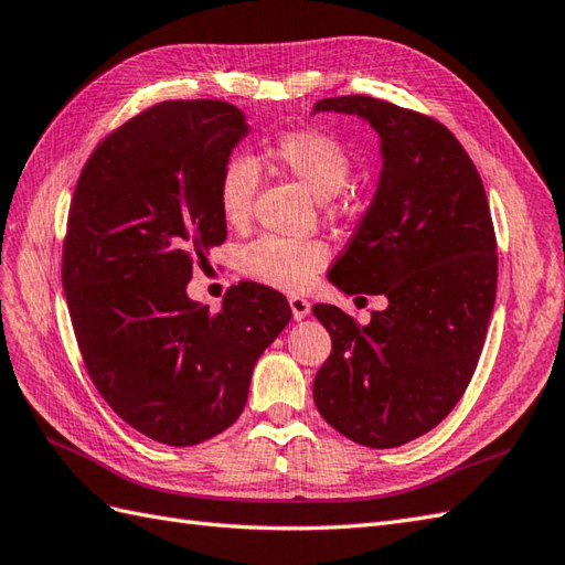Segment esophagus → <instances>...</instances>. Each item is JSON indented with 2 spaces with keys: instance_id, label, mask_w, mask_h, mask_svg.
<instances>
[{
  "instance_id": "1",
  "label": "esophagus",
  "mask_w": 565,
  "mask_h": 565,
  "mask_svg": "<svg viewBox=\"0 0 565 565\" xmlns=\"http://www.w3.org/2000/svg\"><path fill=\"white\" fill-rule=\"evenodd\" d=\"M288 306H291L294 320H302V317L310 315V300L302 296H288Z\"/></svg>"
}]
</instances>
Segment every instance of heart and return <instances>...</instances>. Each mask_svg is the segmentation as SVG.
Masks as SVG:
<instances>
[{"label": "heart", "instance_id": "obj_1", "mask_svg": "<svg viewBox=\"0 0 565 565\" xmlns=\"http://www.w3.org/2000/svg\"><path fill=\"white\" fill-rule=\"evenodd\" d=\"M267 162L291 173L308 191L324 200L329 214H341L345 202L339 198L349 181L353 159L345 145L322 128H288L265 148ZM259 173L250 157H228L216 181V202L224 222L241 226L248 222L257 193ZM241 269L248 277L284 291H300L329 263L322 241H298L281 236H259L241 250Z\"/></svg>", "mask_w": 565, "mask_h": 565}]
</instances>
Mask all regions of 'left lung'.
Returning <instances> with one entry per match:
<instances>
[{"mask_svg": "<svg viewBox=\"0 0 565 565\" xmlns=\"http://www.w3.org/2000/svg\"><path fill=\"white\" fill-rule=\"evenodd\" d=\"M315 111L358 114L382 138L377 193L329 279L388 300L367 327L312 308L331 337L315 406L351 441L394 448L437 427L472 380L497 300L494 224L480 171L437 119L367 95Z\"/></svg>", "mask_w": 565, "mask_h": 565, "instance_id": "1", "label": "left lung"}]
</instances>
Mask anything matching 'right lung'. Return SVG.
<instances>
[{
	"mask_svg": "<svg viewBox=\"0 0 565 565\" xmlns=\"http://www.w3.org/2000/svg\"><path fill=\"white\" fill-rule=\"evenodd\" d=\"M245 134L222 99H167L97 145L71 198L62 281L85 370L124 423L167 446L238 420L257 358L291 320L255 281L231 286L220 312L185 296L226 241L216 181Z\"/></svg>",
	"mask_w": 565,
	"mask_h": 565,
	"instance_id": "obj_1",
	"label": "right lung"
}]
</instances>
